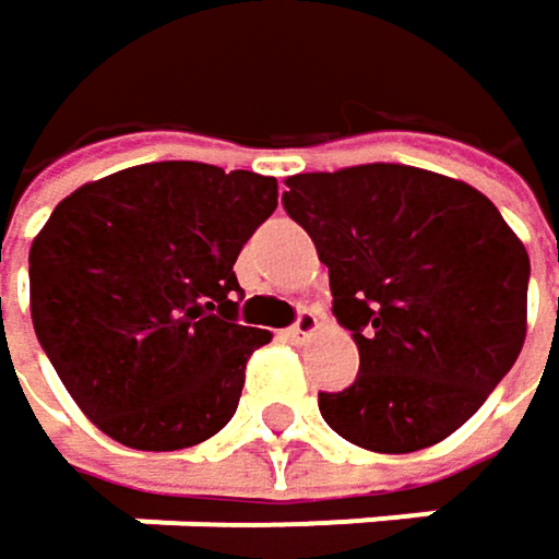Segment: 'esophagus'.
I'll list each match as a JSON object with an SVG mask.
<instances>
[{"label":"esophagus","instance_id":"obj_1","mask_svg":"<svg viewBox=\"0 0 559 559\" xmlns=\"http://www.w3.org/2000/svg\"><path fill=\"white\" fill-rule=\"evenodd\" d=\"M317 330H320V320H317V313L304 310V313L297 317V323L287 330V335H290L294 342H307L310 335H317Z\"/></svg>","mask_w":559,"mask_h":559}]
</instances>
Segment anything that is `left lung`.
Instances as JSON below:
<instances>
[{
    "mask_svg": "<svg viewBox=\"0 0 559 559\" xmlns=\"http://www.w3.org/2000/svg\"><path fill=\"white\" fill-rule=\"evenodd\" d=\"M284 211L330 269L332 313L358 345V378L320 393L345 441L409 454L457 431L515 365L532 262L467 181L368 163L287 178Z\"/></svg>",
    "mask_w": 559,
    "mask_h": 559,
    "instance_id": "8db88e82",
    "label": "left lung"
}]
</instances>
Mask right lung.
<instances>
[{"mask_svg":"<svg viewBox=\"0 0 559 559\" xmlns=\"http://www.w3.org/2000/svg\"><path fill=\"white\" fill-rule=\"evenodd\" d=\"M278 181L146 163L63 198L31 242V320L76 406L136 451L207 441L272 332L236 323L233 262Z\"/></svg>","mask_w":559,"mask_h":559,"instance_id":"obj_1","label":"right lung"}]
</instances>
